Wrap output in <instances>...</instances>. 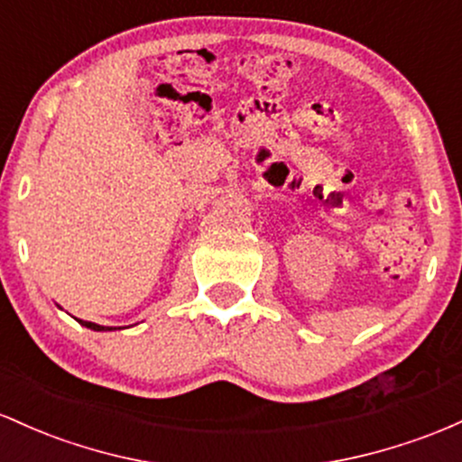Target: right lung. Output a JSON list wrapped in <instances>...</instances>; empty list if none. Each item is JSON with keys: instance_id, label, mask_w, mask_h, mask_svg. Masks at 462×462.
Instances as JSON below:
<instances>
[{"instance_id": "right-lung-1", "label": "right lung", "mask_w": 462, "mask_h": 462, "mask_svg": "<svg viewBox=\"0 0 462 462\" xmlns=\"http://www.w3.org/2000/svg\"><path fill=\"white\" fill-rule=\"evenodd\" d=\"M82 328L93 329V331H113V329H122V328H105V325H97V323H89V320H78Z\"/></svg>"}]
</instances>
